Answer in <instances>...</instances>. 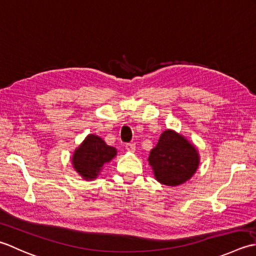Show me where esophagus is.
Wrapping results in <instances>:
<instances>
[{
  "label": "esophagus",
  "instance_id": "1",
  "mask_svg": "<svg viewBox=\"0 0 256 256\" xmlns=\"http://www.w3.org/2000/svg\"><path fill=\"white\" fill-rule=\"evenodd\" d=\"M126 149L129 151V152H134V151H136V144H127Z\"/></svg>",
  "mask_w": 256,
  "mask_h": 256
}]
</instances>
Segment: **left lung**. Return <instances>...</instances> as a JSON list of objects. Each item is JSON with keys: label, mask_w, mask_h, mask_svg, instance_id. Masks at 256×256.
<instances>
[{"label": "left lung", "mask_w": 256, "mask_h": 256, "mask_svg": "<svg viewBox=\"0 0 256 256\" xmlns=\"http://www.w3.org/2000/svg\"><path fill=\"white\" fill-rule=\"evenodd\" d=\"M149 164L154 178L169 186H176L192 178L200 164L198 150L184 136L166 129L150 151Z\"/></svg>", "instance_id": "left-lung-1"}]
</instances>
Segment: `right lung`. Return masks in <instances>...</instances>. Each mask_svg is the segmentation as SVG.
<instances>
[{"label":"right lung","instance_id":"1","mask_svg":"<svg viewBox=\"0 0 256 256\" xmlns=\"http://www.w3.org/2000/svg\"><path fill=\"white\" fill-rule=\"evenodd\" d=\"M116 148L106 144L96 134H88L74 151L72 164L85 180L96 179L104 164L116 157Z\"/></svg>","mask_w":256,"mask_h":256}]
</instances>
